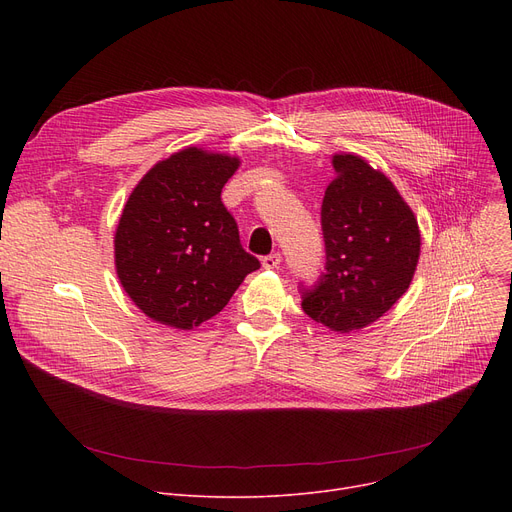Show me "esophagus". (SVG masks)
Segmentation results:
<instances>
[{"label": "esophagus", "mask_w": 512, "mask_h": 512, "mask_svg": "<svg viewBox=\"0 0 512 512\" xmlns=\"http://www.w3.org/2000/svg\"><path fill=\"white\" fill-rule=\"evenodd\" d=\"M280 261H282V255H280V253H272V255H265V257L261 259V263H263V267H265V270H276V267L280 265Z\"/></svg>", "instance_id": "esophagus-1"}]
</instances>
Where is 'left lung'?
<instances>
[{
    "mask_svg": "<svg viewBox=\"0 0 512 512\" xmlns=\"http://www.w3.org/2000/svg\"><path fill=\"white\" fill-rule=\"evenodd\" d=\"M336 178L321 203L326 272L301 286L303 311L346 334L378 321L407 292L421 234L390 178L353 153H336Z\"/></svg>",
    "mask_w": 512,
    "mask_h": 512,
    "instance_id": "left-lung-1",
    "label": "left lung"
}]
</instances>
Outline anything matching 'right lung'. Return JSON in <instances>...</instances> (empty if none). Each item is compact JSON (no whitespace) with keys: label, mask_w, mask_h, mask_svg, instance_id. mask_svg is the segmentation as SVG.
I'll return each instance as SVG.
<instances>
[{"label":"right lung","mask_w":512,"mask_h":512,"mask_svg":"<svg viewBox=\"0 0 512 512\" xmlns=\"http://www.w3.org/2000/svg\"><path fill=\"white\" fill-rule=\"evenodd\" d=\"M238 166V157L186 147L157 161L130 193L114 238L116 272L132 303L157 324L201 326L259 270L222 203Z\"/></svg>","instance_id":"obj_1"}]
</instances>
